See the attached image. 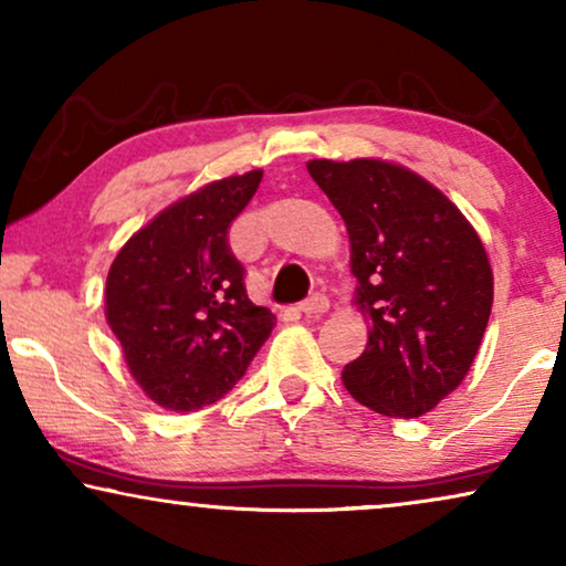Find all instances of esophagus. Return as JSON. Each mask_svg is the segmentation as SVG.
I'll return each mask as SVG.
<instances>
[{
  "label": "esophagus",
  "instance_id": "esophagus-1",
  "mask_svg": "<svg viewBox=\"0 0 566 566\" xmlns=\"http://www.w3.org/2000/svg\"><path fill=\"white\" fill-rule=\"evenodd\" d=\"M329 308V298L324 296V293H314V296H308L304 304H301V312L306 316H319Z\"/></svg>",
  "mask_w": 566,
  "mask_h": 566
}]
</instances>
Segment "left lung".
<instances>
[{
	"label": "left lung",
	"instance_id": "8db88e82",
	"mask_svg": "<svg viewBox=\"0 0 566 566\" xmlns=\"http://www.w3.org/2000/svg\"><path fill=\"white\" fill-rule=\"evenodd\" d=\"M308 175L350 237L353 304L368 345L343 384L386 417H420L467 378L490 322V258L455 203L386 159H312Z\"/></svg>",
	"mask_w": 566,
	"mask_h": 566
}]
</instances>
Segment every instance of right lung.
Listing matches in <instances>:
<instances>
[{
	"label": "right lung",
	"mask_w": 566,
	"mask_h": 566,
	"mask_svg": "<svg viewBox=\"0 0 566 566\" xmlns=\"http://www.w3.org/2000/svg\"><path fill=\"white\" fill-rule=\"evenodd\" d=\"M262 169L208 182L167 206L120 247L105 283V319L130 376L154 405L196 412L234 389L275 327L254 306L229 227Z\"/></svg>",
	"instance_id": "1"
}]
</instances>
